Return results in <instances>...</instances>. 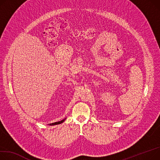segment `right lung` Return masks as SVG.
Here are the masks:
<instances>
[{
    "mask_svg": "<svg viewBox=\"0 0 160 160\" xmlns=\"http://www.w3.org/2000/svg\"><path fill=\"white\" fill-rule=\"evenodd\" d=\"M66 118H64L63 120H61V121H60V122H55V123H49V124H48V125H51V126H52V125H58V124H60V123H63V122H64V121L66 120Z\"/></svg>",
    "mask_w": 160,
    "mask_h": 160,
    "instance_id": "obj_1",
    "label": "right lung"
}]
</instances>
